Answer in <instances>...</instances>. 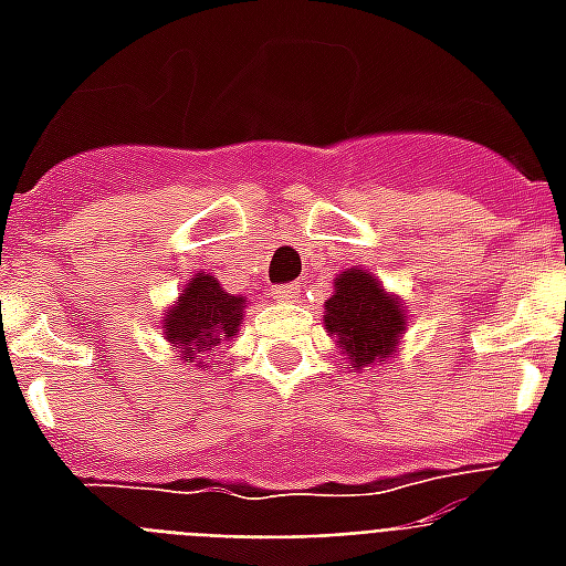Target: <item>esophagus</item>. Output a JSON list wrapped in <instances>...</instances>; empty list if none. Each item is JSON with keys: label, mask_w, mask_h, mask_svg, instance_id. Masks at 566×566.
<instances>
[{"label": "esophagus", "mask_w": 566, "mask_h": 566, "mask_svg": "<svg viewBox=\"0 0 566 566\" xmlns=\"http://www.w3.org/2000/svg\"><path fill=\"white\" fill-rule=\"evenodd\" d=\"M273 296L279 302H296L302 296V284L300 282H287V284H273Z\"/></svg>", "instance_id": "1"}]
</instances>
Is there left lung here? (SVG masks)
<instances>
[{"instance_id":"left-lung-1","label":"left lung","mask_w":566,"mask_h":566,"mask_svg":"<svg viewBox=\"0 0 566 566\" xmlns=\"http://www.w3.org/2000/svg\"><path fill=\"white\" fill-rule=\"evenodd\" d=\"M326 328L337 335L355 367H370L390 358L405 332L399 302L364 270H346L335 279V296L326 302Z\"/></svg>"}]
</instances>
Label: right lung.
<instances>
[{
	"instance_id": "obj_1",
	"label": "right lung",
	"mask_w": 566,
	"mask_h": 566,
	"mask_svg": "<svg viewBox=\"0 0 566 566\" xmlns=\"http://www.w3.org/2000/svg\"><path fill=\"white\" fill-rule=\"evenodd\" d=\"M243 308H247L243 296L226 293L213 275L199 273L181 291L179 305L170 308L164 319V335L170 344L179 346V358L190 364L196 355L220 344L222 337H234L243 319Z\"/></svg>"
}]
</instances>
